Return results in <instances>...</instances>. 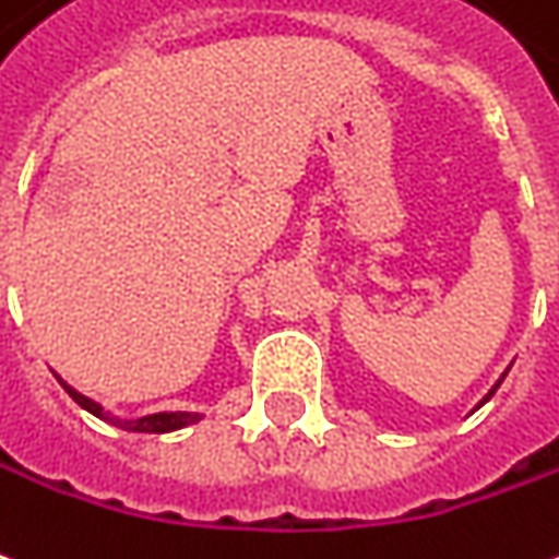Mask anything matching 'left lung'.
I'll use <instances>...</instances> for the list:
<instances>
[{"label": "left lung", "instance_id": "obj_1", "mask_svg": "<svg viewBox=\"0 0 559 559\" xmlns=\"http://www.w3.org/2000/svg\"><path fill=\"white\" fill-rule=\"evenodd\" d=\"M502 378H506V374H502ZM502 378H499V384H502ZM499 384H497V388H499ZM497 388H493V390H490V393H487V396H484L481 405H484V402H487V400H490V396H493V393H497Z\"/></svg>", "mask_w": 559, "mask_h": 559}]
</instances>
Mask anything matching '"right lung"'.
<instances>
[{
	"label": "right lung",
	"instance_id": "1",
	"mask_svg": "<svg viewBox=\"0 0 559 559\" xmlns=\"http://www.w3.org/2000/svg\"><path fill=\"white\" fill-rule=\"evenodd\" d=\"M62 390L72 396V400L81 405V408H87L90 415H96L99 420H108V424H115V427L127 429V432H171V429H181V427H190V424H197L202 420V415H193V412H159V415H147V417H139V420H120V417L108 415L99 402L87 400L84 393H78L75 388H69L66 381L60 378Z\"/></svg>",
	"mask_w": 559,
	"mask_h": 559
}]
</instances>
